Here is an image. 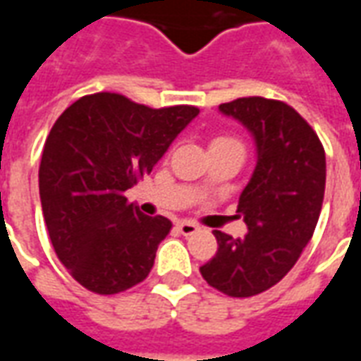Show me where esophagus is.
<instances>
[{
  "mask_svg": "<svg viewBox=\"0 0 361 361\" xmlns=\"http://www.w3.org/2000/svg\"><path fill=\"white\" fill-rule=\"evenodd\" d=\"M178 230H180L181 234L183 235H191L195 234V232H199V226L197 224H193V222H178Z\"/></svg>",
  "mask_w": 361,
  "mask_h": 361,
  "instance_id": "esophagus-1",
  "label": "esophagus"
}]
</instances>
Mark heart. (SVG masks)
Here are the masks:
<instances>
[{
    "mask_svg": "<svg viewBox=\"0 0 361 361\" xmlns=\"http://www.w3.org/2000/svg\"><path fill=\"white\" fill-rule=\"evenodd\" d=\"M214 149H242V142L238 141L235 137H228V135H219L211 141V150Z\"/></svg>",
    "mask_w": 361,
    "mask_h": 361,
    "instance_id": "b5f03b06",
    "label": "heart"
}]
</instances>
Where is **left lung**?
I'll return each instance as SVG.
<instances>
[{
  "label": "left lung",
  "mask_w": 361,
  "mask_h": 361,
  "mask_svg": "<svg viewBox=\"0 0 361 361\" xmlns=\"http://www.w3.org/2000/svg\"><path fill=\"white\" fill-rule=\"evenodd\" d=\"M219 110L253 135L257 164L238 203L247 234L214 230L219 251L201 274L222 294L250 298L284 279L310 243L325 197V149L310 123L280 100L250 96Z\"/></svg>",
  "instance_id": "left-lung-1"
}]
</instances>
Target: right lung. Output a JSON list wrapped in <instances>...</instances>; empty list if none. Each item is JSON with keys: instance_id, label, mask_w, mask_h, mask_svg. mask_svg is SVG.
<instances>
[{"instance_id": "obj_1", "label": "right lung", "mask_w": 361, "mask_h": 361, "mask_svg": "<svg viewBox=\"0 0 361 361\" xmlns=\"http://www.w3.org/2000/svg\"><path fill=\"white\" fill-rule=\"evenodd\" d=\"M195 106L149 108L116 92L79 98L51 127L38 170L58 259L81 286L119 294L149 276L172 222L145 216L126 191L152 172Z\"/></svg>"}]
</instances>
